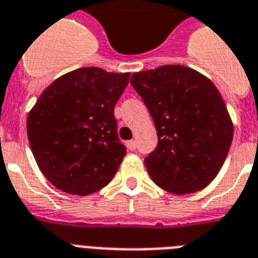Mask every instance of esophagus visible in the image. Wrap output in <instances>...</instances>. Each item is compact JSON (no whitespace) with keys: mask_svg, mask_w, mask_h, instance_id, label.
I'll use <instances>...</instances> for the list:
<instances>
[{"mask_svg":"<svg viewBox=\"0 0 258 258\" xmlns=\"http://www.w3.org/2000/svg\"><path fill=\"white\" fill-rule=\"evenodd\" d=\"M125 146H127V148H128L130 151H135L136 142L135 140H130V142H127V143H125Z\"/></svg>","mask_w":258,"mask_h":258,"instance_id":"obj_1","label":"esophagus"}]
</instances>
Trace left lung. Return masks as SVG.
Segmentation results:
<instances>
[{"instance_id": "1", "label": "left lung", "mask_w": 258, "mask_h": 258, "mask_svg": "<svg viewBox=\"0 0 258 258\" xmlns=\"http://www.w3.org/2000/svg\"><path fill=\"white\" fill-rule=\"evenodd\" d=\"M131 85L154 119L158 146L144 159L151 179L175 195L205 188L223 167L233 124L219 90L180 64L135 73Z\"/></svg>"}]
</instances>
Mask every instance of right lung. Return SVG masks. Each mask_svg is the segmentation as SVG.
I'll list each match as a JSON object with an SVG mask.
<instances>
[{
  "mask_svg": "<svg viewBox=\"0 0 258 258\" xmlns=\"http://www.w3.org/2000/svg\"><path fill=\"white\" fill-rule=\"evenodd\" d=\"M130 73L82 68L41 94L27 116V138L41 172L58 189L94 194L107 185L125 155L114 107Z\"/></svg>",
  "mask_w": 258,
  "mask_h": 258,
  "instance_id": "right-lung-1",
  "label": "right lung"
}]
</instances>
